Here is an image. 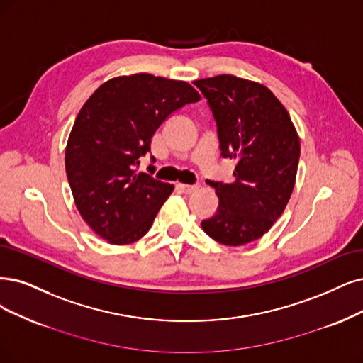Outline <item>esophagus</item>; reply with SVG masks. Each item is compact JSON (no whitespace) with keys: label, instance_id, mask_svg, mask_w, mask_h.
<instances>
[{"label":"esophagus","instance_id":"1","mask_svg":"<svg viewBox=\"0 0 363 363\" xmlns=\"http://www.w3.org/2000/svg\"><path fill=\"white\" fill-rule=\"evenodd\" d=\"M178 186H179L181 191H182L184 194H193V193H196V191L199 190V186H197V185H186V184H179Z\"/></svg>","mask_w":363,"mask_h":363}]
</instances>
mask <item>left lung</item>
<instances>
[{"instance_id": "obj_1", "label": "left lung", "mask_w": 363, "mask_h": 363, "mask_svg": "<svg viewBox=\"0 0 363 363\" xmlns=\"http://www.w3.org/2000/svg\"><path fill=\"white\" fill-rule=\"evenodd\" d=\"M193 84L216 118L221 155L236 161L233 182L209 181L220 205L202 229L223 245L250 244L289 203L301 155L298 131L283 103L259 82L220 74Z\"/></svg>"}]
</instances>
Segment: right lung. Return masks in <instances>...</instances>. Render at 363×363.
Returning <instances> with one entry per match:
<instances>
[{
  "instance_id": "add662e5",
  "label": "right lung",
  "mask_w": 363,
  "mask_h": 363,
  "mask_svg": "<svg viewBox=\"0 0 363 363\" xmlns=\"http://www.w3.org/2000/svg\"><path fill=\"white\" fill-rule=\"evenodd\" d=\"M200 100L184 80L147 73L100 85L79 111L65 146V172L85 223L113 245L136 242L151 229L173 185L138 173L139 158L163 121Z\"/></svg>"
}]
</instances>
